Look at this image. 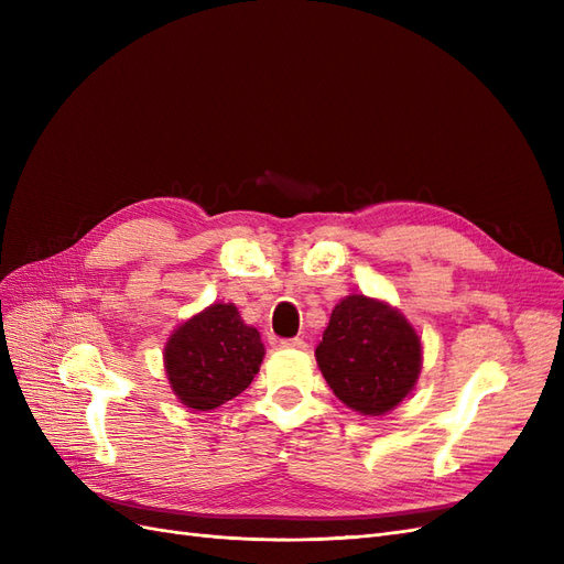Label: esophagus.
Returning <instances> with one entry per match:
<instances>
[{"mask_svg": "<svg viewBox=\"0 0 564 564\" xmlns=\"http://www.w3.org/2000/svg\"><path fill=\"white\" fill-rule=\"evenodd\" d=\"M280 346L282 348H305V340L303 338H282Z\"/></svg>", "mask_w": 564, "mask_h": 564, "instance_id": "1", "label": "esophagus"}]
</instances>
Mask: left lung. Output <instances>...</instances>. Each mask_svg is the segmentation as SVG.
I'll list each match as a JSON object with an SVG mask.
<instances>
[{
	"label": "left lung",
	"instance_id": "left-lung-1",
	"mask_svg": "<svg viewBox=\"0 0 564 564\" xmlns=\"http://www.w3.org/2000/svg\"><path fill=\"white\" fill-rule=\"evenodd\" d=\"M315 357L340 402L360 414L381 416L414 388L421 338L383 301L352 294L332 311Z\"/></svg>",
	"mask_w": 564,
	"mask_h": 564
}]
</instances>
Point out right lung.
Listing matches in <instances>:
<instances>
[{
  "mask_svg": "<svg viewBox=\"0 0 564 564\" xmlns=\"http://www.w3.org/2000/svg\"><path fill=\"white\" fill-rule=\"evenodd\" d=\"M265 348L232 303H214L183 322L164 350L166 377L183 404L207 412L253 381Z\"/></svg>",
  "mask_w": 564,
  "mask_h": 564,
  "instance_id": "obj_1",
  "label": "right lung"
}]
</instances>
